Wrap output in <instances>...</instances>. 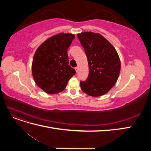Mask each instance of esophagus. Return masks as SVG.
Masks as SVG:
<instances>
[{"mask_svg":"<svg viewBox=\"0 0 151 151\" xmlns=\"http://www.w3.org/2000/svg\"><path fill=\"white\" fill-rule=\"evenodd\" d=\"M75 70H76V72H78V70H79V68H78V67H76V68H75Z\"/></svg>","mask_w":151,"mask_h":151,"instance_id":"obj_1","label":"esophagus"}]
</instances>
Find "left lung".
Segmentation results:
<instances>
[{
	"label": "left lung",
	"mask_w": 151,
	"mask_h": 151,
	"mask_svg": "<svg viewBox=\"0 0 151 151\" xmlns=\"http://www.w3.org/2000/svg\"><path fill=\"white\" fill-rule=\"evenodd\" d=\"M88 58L89 75L81 81L82 91L93 97L106 94L116 83L120 72V60L113 45L99 33L77 34Z\"/></svg>",
	"instance_id": "8db88e82"
}]
</instances>
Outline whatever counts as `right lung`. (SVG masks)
<instances>
[{
  "mask_svg": "<svg viewBox=\"0 0 151 151\" xmlns=\"http://www.w3.org/2000/svg\"><path fill=\"white\" fill-rule=\"evenodd\" d=\"M75 36L59 33L48 38L37 48L32 62L36 84L48 94L64 90L76 70L68 65L67 49Z\"/></svg>",
  "mask_w": 151,
  "mask_h": 151,
  "instance_id": "right-lung-1",
  "label": "right lung"
}]
</instances>
